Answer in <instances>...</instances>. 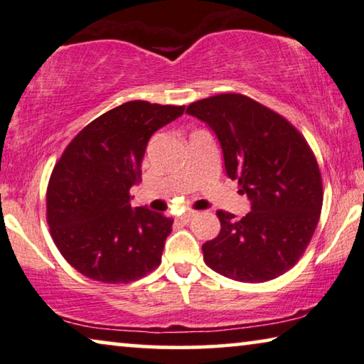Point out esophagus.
<instances>
[{"label": "esophagus", "mask_w": 364, "mask_h": 364, "mask_svg": "<svg viewBox=\"0 0 364 364\" xmlns=\"http://www.w3.org/2000/svg\"><path fill=\"white\" fill-rule=\"evenodd\" d=\"M194 215H196V210H188V213H184V214H181V215H178V217H176V220H178V222H181V224H188V222L191 220Z\"/></svg>", "instance_id": "esophagus-1"}]
</instances>
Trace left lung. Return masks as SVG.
Instances as JSON below:
<instances>
[{
  "label": "left lung",
  "instance_id": "left-lung-1",
  "mask_svg": "<svg viewBox=\"0 0 364 364\" xmlns=\"http://www.w3.org/2000/svg\"><path fill=\"white\" fill-rule=\"evenodd\" d=\"M186 112L214 130L227 176L252 200L242 219L217 210L220 232L203 245L205 264L242 283L278 278L299 262L321 219L316 155L287 119L245 95L205 97Z\"/></svg>",
  "mask_w": 364,
  "mask_h": 364
}]
</instances>
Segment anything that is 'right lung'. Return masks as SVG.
<instances>
[{
	"instance_id": "1",
	"label": "right lung",
	"mask_w": 364,
	"mask_h": 364,
	"mask_svg": "<svg viewBox=\"0 0 364 364\" xmlns=\"http://www.w3.org/2000/svg\"><path fill=\"white\" fill-rule=\"evenodd\" d=\"M184 106L129 101L75 135L47 186V224L62 257L86 278L132 283L161 263L173 219L130 208L149 139Z\"/></svg>"
}]
</instances>
